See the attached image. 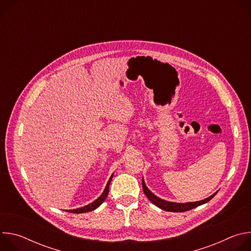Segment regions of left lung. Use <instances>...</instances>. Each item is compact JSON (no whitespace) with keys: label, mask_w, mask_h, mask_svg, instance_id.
Masks as SVG:
<instances>
[{"label":"left lung","mask_w":251,"mask_h":251,"mask_svg":"<svg viewBox=\"0 0 251 251\" xmlns=\"http://www.w3.org/2000/svg\"><path fill=\"white\" fill-rule=\"evenodd\" d=\"M142 187H143V191H144L146 197L149 199V201L151 202H153L155 205H157L158 207L167 210V211H174V212H184L187 210H190L192 208H195L201 204H203L205 202H207L208 201H210L214 196L217 195L213 194L212 196H210L209 198L200 201H196V202H186V203H177V202H171V201H164L158 197H156L152 192H150V190L146 187L144 181L142 180Z\"/></svg>","instance_id":"obj_1"}]
</instances>
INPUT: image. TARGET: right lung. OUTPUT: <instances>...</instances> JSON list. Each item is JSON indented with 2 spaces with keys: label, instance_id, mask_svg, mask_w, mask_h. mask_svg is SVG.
<instances>
[{
  "label": "right lung",
  "instance_id": "right-lung-1",
  "mask_svg": "<svg viewBox=\"0 0 251 251\" xmlns=\"http://www.w3.org/2000/svg\"><path fill=\"white\" fill-rule=\"evenodd\" d=\"M112 176H113V175L110 176V178H109V181H108V183H107V185H106V188H105V190H104V192H103V194L95 201H93V202H91L90 204H87V205H85V206H83V207H80V208H76V209H71V210H68L69 212H74V213H82V212H87V211H91V210H93V209H95V208H97L104 201H105V199L107 198V195H108V192H109V185H110V182H111V178H112Z\"/></svg>",
  "mask_w": 251,
  "mask_h": 251
}]
</instances>
